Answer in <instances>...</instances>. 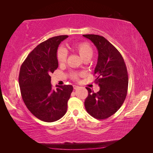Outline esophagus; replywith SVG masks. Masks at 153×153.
I'll use <instances>...</instances> for the list:
<instances>
[{
    "mask_svg": "<svg viewBox=\"0 0 153 153\" xmlns=\"http://www.w3.org/2000/svg\"><path fill=\"white\" fill-rule=\"evenodd\" d=\"M73 87H74V89H77L79 87L78 85H74Z\"/></svg>",
    "mask_w": 153,
    "mask_h": 153,
    "instance_id": "esophagus-1",
    "label": "esophagus"
}]
</instances>
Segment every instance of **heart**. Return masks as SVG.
Wrapping results in <instances>:
<instances>
[{
	"mask_svg": "<svg viewBox=\"0 0 153 153\" xmlns=\"http://www.w3.org/2000/svg\"><path fill=\"white\" fill-rule=\"evenodd\" d=\"M71 49L77 52L79 54V56L82 57V59H90L92 57L93 54V50L92 47L87 43V42H79L74 44L71 47ZM67 53L64 48H59L56 53V58L58 62L60 64H64L67 59ZM80 73L77 72H72L70 76L74 79H78L79 77L81 76Z\"/></svg>",
	"mask_w": 153,
	"mask_h": 153,
	"instance_id": "1",
	"label": "heart"
}]
</instances>
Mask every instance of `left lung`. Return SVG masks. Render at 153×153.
I'll return each mask as SVG.
<instances>
[{"label": "left lung", "mask_w": 153, "mask_h": 153, "mask_svg": "<svg viewBox=\"0 0 153 153\" xmlns=\"http://www.w3.org/2000/svg\"><path fill=\"white\" fill-rule=\"evenodd\" d=\"M95 45L99 56L95 69V83L100 86L95 93L89 87L85 107L89 114L98 120L109 118L124 102L128 93V75L122 56L106 39L98 35H83Z\"/></svg>", "instance_id": "1"}]
</instances>
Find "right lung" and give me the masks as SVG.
Returning a JSON list of instances; mask_svg holds the SVG:
<instances>
[{
	"label": "right lung",
	"instance_id": "add662e5",
	"mask_svg": "<svg viewBox=\"0 0 153 153\" xmlns=\"http://www.w3.org/2000/svg\"><path fill=\"white\" fill-rule=\"evenodd\" d=\"M68 37H53L37 45L28 54L19 70L22 99L31 114L43 122H55L66 114L73 91L70 85H58L56 89H53L51 83L50 75L58 66V45Z\"/></svg>",
	"mask_w": 153,
	"mask_h": 153
}]
</instances>
